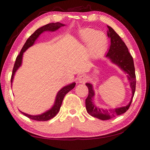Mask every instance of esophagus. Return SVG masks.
I'll list each match as a JSON object with an SVG mask.
<instances>
[{"instance_id": "obj_1", "label": "esophagus", "mask_w": 150, "mask_h": 150, "mask_svg": "<svg viewBox=\"0 0 150 150\" xmlns=\"http://www.w3.org/2000/svg\"><path fill=\"white\" fill-rule=\"evenodd\" d=\"M87 77L85 75H81L78 78V81L79 83H85L87 81Z\"/></svg>"}]
</instances>
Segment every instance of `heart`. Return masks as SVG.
Wrapping results in <instances>:
<instances>
[{
    "instance_id": "b5f03b06",
    "label": "heart",
    "mask_w": 150,
    "mask_h": 150,
    "mask_svg": "<svg viewBox=\"0 0 150 150\" xmlns=\"http://www.w3.org/2000/svg\"><path fill=\"white\" fill-rule=\"evenodd\" d=\"M79 38L82 42L87 43V54L91 59L102 56L107 49L108 38L103 32L85 28L80 31Z\"/></svg>"
}]
</instances>
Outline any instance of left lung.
<instances>
[{
  "instance_id": "8db88e82",
  "label": "left lung",
  "mask_w": 150,
  "mask_h": 150,
  "mask_svg": "<svg viewBox=\"0 0 150 150\" xmlns=\"http://www.w3.org/2000/svg\"><path fill=\"white\" fill-rule=\"evenodd\" d=\"M108 27V36L110 38V45L109 50L106 55V57L110 59V62L117 65L127 74L128 82L132 89V97L130 103L126 106L116 108L103 109L96 106L93 103L95 97V91L93 86L90 83H87L86 85L88 89V95L85 100L86 109L87 112L94 117L100 120H106L112 118L118 115H122L128 110L132 101L136 90V74L133 58L128 52V47L121 38L110 26Z\"/></svg>"
}]
</instances>
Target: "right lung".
<instances>
[{"label":"right lung","mask_w":150,"mask_h":150,"mask_svg":"<svg viewBox=\"0 0 150 150\" xmlns=\"http://www.w3.org/2000/svg\"><path fill=\"white\" fill-rule=\"evenodd\" d=\"M64 26H65V24L60 23V22L50 23L48 24L45 25L44 26H42L41 28H40L35 30V31L31 35H30L29 38L26 40V42L24 44V46L22 48L21 52H20V54L18 55L16 59V62H15L14 67H13V70H12V74L11 77V86L12 85V82H13L15 73H16L17 70L20 67V66L22 65V57H23L24 53L26 52V51L30 47L32 46V45L34 44L35 42L36 41V40L38 38L40 35L42 34L43 32H55L59 28H60L61 27ZM75 84L76 83L75 82H73L69 85L65 86V87H63L62 88H61V89L58 91V93L57 94L54 105L52 106V107L50 109H49V110L47 111H45L44 113L40 114V115H28V114L24 113L23 112L20 110V112H21L24 115L27 116L28 118L32 119V120H37V121L49 120L52 118H54V116L58 113V112L59 111V109L61 108V106H62L63 98H64V96H65L66 94H67L68 92H69L71 90H72L73 88L75 87Z\"/></svg>","instance_id":"right-lung-1"}]
</instances>
